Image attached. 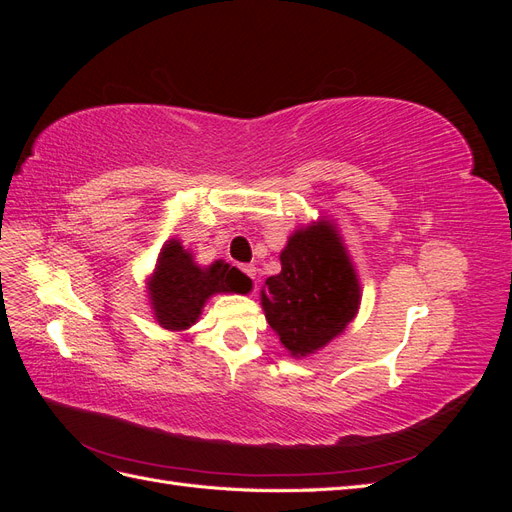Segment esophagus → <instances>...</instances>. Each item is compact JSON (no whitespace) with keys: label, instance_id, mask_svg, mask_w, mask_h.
I'll return each mask as SVG.
<instances>
[{"label":"esophagus","instance_id":"34e87169","mask_svg":"<svg viewBox=\"0 0 512 512\" xmlns=\"http://www.w3.org/2000/svg\"><path fill=\"white\" fill-rule=\"evenodd\" d=\"M243 273H245L247 277H250V280H256V267H254V265H245V267H243Z\"/></svg>","mask_w":512,"mask_h":512}]
</instances>
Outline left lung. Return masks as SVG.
I'll return each instance as SVG.
<instances>
[{
  "label": "left lung",
  "mask_w": 512,
  "mask_h": 512,
  "mask_svg": "<svg viewBox=\"0 0 512 512\" xmlns=\"http://www.w3.org/2000/svg\"><path fill=\"white\" fill-rule=\"evenodd\" d=\"M280 258L282 273L265 282L262 309L292 356L314 354L356 316L359 280L327 222L294 232Z\"/></svg>",
  "instance_id": "left-lung-1"
}]
</instances>
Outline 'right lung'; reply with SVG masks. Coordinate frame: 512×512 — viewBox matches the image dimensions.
Wrapping results in <instances>:
<instances>
[{"instance_id":"obj_1","label":"right lung","mask_w":512,"mask_h":512,"mask_svg":"<svg viewBox=\"0 0 512 512\" xmlns=\"http://www.w3.org/2000/svg\"><path fill=\"white\" fill-rule=\"evenodd\" d=\"M252 282L235 269L218 260L200 269L192 254L179 241H168L158 258L156 273L151 277L149 294L158 322L168 331H183L198 320L200 309L215 292H247Z\"/></svg>"}]
</instances>
